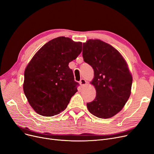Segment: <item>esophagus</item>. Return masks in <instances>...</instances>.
I'll use <instances>...</instances> for the list:
<instances>
[{"instance_id":"1","label":"esophagus","mask_w":154,"mask_h":154,"mask_svg":"<svg viewBox=\"0 0 154 154\" xmlns=\"http://www.w3.org/2000/svg\"><path fill=\"white\" fill-rule=\"evenodd\" d=\"M79 83H80V84H81V86H84L87 84V82H86L85 79H81V81H80V82H79Z\"/></svg>"}]
</instances>
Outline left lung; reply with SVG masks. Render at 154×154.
I'll use <instances>...</instances> for the list:
<instances>
[{
  "instance_id": "left-lung-1",
  "label": "left lung",
  "mask_w": 154,
  "mask_h": 154,
  "mask_svg": "<svg viewBox=\"0 0 154 154\" xmlns=\"http://www.w3.org/2000/svg\"><path fill=\"white\" fill-rule=\"evenodd\" d=\"M85 62L94 69L91 84L96 97L87 103L89 112L100 118L112 117L121 111L131 94L132 75L120 53L100 39H89L83 43Z\"/></svg>"
}]
</instances>
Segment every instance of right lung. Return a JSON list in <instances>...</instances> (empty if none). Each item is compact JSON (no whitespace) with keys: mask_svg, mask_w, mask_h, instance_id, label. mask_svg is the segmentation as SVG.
Here are the masks:
<instances>
[{"mask_svg":"<svg viewBox=\"0 0 154 154\" xmlns=\"http://www.w3.org/2000/svg\"><path fill=\"white\" fill-rule=\"evenodd\" d=\"M81 42L63 36L44 45L31 59L24 71L23 90L38 114L53 116L64 111L77 92L69 62L82 51Z\"/></svg>","mask_w":154,"mask_h":154,"instance_id":"obj_1","label":"right lung"}]
</instances>
